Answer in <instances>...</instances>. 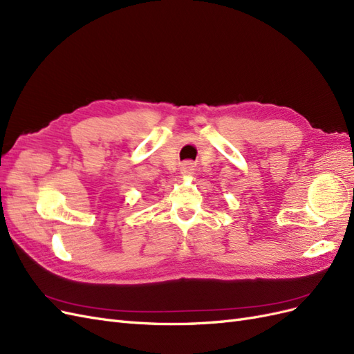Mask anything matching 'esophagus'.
<instances>
[{
  "instance_id": "34e87169",
  "label": "esophagus",
  "mask_w": 354,
  "mask_h": 354,
  "mask_svg": "<svg viewBox=\"0 0 354 354\" xmlns=\"http://www.w3.org/2000/svg\"><path fill=\"white\" fill-rule=\"evenodd\" d=\"M193 171H194V163H191V161H185V163H183V166H180V175L189 176L193 175Z\"/></svg>"
}]
</instances>
